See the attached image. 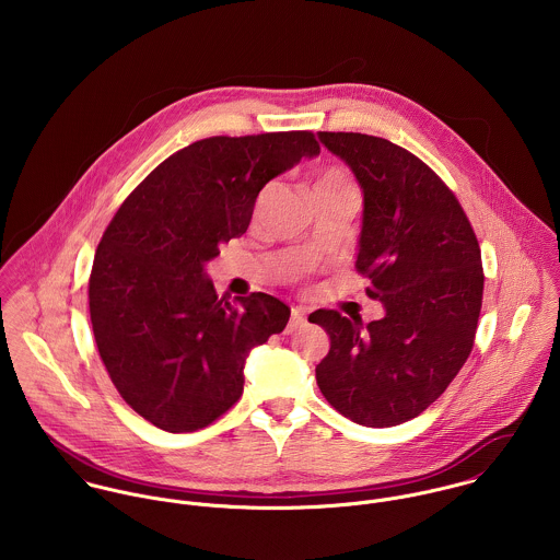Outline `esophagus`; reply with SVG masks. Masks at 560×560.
Segmentation results:
<instances>
[{"mask_svg": "<svg viewBox=\"0 0 560 560\" xmlns=\"http://www.w3.org/2000/svg\"><path fill=\"white\" fill-rule=\"evenodd\" d=\"M306 317H308L306 308H293V311H291V320H289V325H287V334H291V331H295L298 327H302V325L306 323Z\"/></svg>", "mask_w": 560, "mask_h": 560, "instance_id": "1", "label": "esophagus"}]
</instances>
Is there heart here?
Listing matches in <instances>:
<instances>
[{
	"label": "heart",
	"instance_id": "b5f03b06",
	"mask_svg": "<svg viewBox=\"0 0 560 560\" xmlns=\"http://www.w3.org/2000/svg\"><path fill=\"white\" fill-rule=\"evenodd\" d=\"M315 189H355L347 174L340 170H327L319 180L315 183Z\"/></svg>",
	"mask_w": 560,
	"mask_h": 560
}]
</instances>
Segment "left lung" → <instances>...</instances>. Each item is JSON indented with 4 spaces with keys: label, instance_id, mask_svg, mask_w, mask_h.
<instances>
[{
    "label": "left lung",
    "instance_id": "8db88e82",
    "mask_svg": "<svg viewBox=\"0 0 560 560\" xmlns=\"http://www.w3.org/2000/svg\"><path fill=\"white\" fill-rule=\"evenodd\" d=\"M319 140L362 189L355 267L386 313L366 325L336 311L308 317L329 336L317 384L349 420L397 427L438 399L472 351L479 241L453 191L409 151L364 133L319 131Z\"/></svg>",
    "mask_w": 560,
    "mask_h": 560
}]
</instances>
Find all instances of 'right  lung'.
<instances>
[{
  "mask_svg": "<svg viewBox=\"0 0 560 560\" xmlns=\"http://www.w3.org/2000/svg\"><path fill=\"white\" fill-rule=\"evenodd\" d=\"M319 155L311 131L207 138L160 165L109 222L90 273V320L120 397L170 433H189L243 393L249 351L287 327L267 293L218 298L207 262L241 237L258 191Z\"/></svg>",
  "mask_w": 560,
  "mask_h": 560,
  "instance_id": "1",
  "label": "right lung"
}]
</instances>
